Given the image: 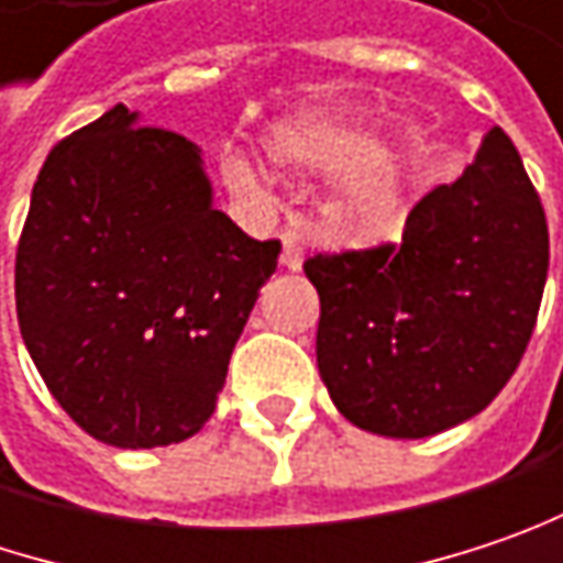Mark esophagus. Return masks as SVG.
Listing matches in <instances>:
<instances>
[{"label": "esophagus", "mask_w": 563, "mask_h": 563, "mask_svg": "<svg viewBox=\"0 0 563 563\" xmlns=\"http://www.w3.org/2000/svg\"><path fill=\"white\" fill-rule=\"evenodd\" d=\"M282 265H285L288 272H301L303 240L298 233H285V240H282Z\"/></svg>", "instance_id": "34e87169"}]
</instances>
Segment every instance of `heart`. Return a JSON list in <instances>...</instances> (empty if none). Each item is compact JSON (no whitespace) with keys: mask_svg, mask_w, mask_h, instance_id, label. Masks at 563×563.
Wrapping results in <instances>:
<instances>
[{"mask_svg":"<svg viewBox=\"0 0 563 563\" xmlns=\"http://www.w3.org/2000/svg\"><path fill=\"white\" fill-rule=\"evenodd\" d=\"M268 153L282 169L336 173V201L362 221L387 227L400 208L404 169L397 156L378 146L365 128L340 121H310L298 128H285L268 141ZM223 176L243 195L262 191L260 166L243 153L223 156Z\"/></svg>","mask_w":563,"mask_h":563,"instance_id":"1","label":"heart"}]
</instances>
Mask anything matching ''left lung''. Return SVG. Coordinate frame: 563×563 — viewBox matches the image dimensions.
<instances>
[{"label": "left lung", "instance_id": "obj_1", "mask_svg": "<svg viewBox=\"0 0 563 563\" xmlns=\"http://www.w3.org/2000/svg\"><path fill=\"white\" fill-rule=\"evenodd\" d=\"M320 295L317 368L365 432L426 439L512 378L548 278V223L519 150L490 128L452 185L422 195L400 250L303 262Z\"/></svg>", "mask_w": 563, "mask_h": 563}]
</instances>
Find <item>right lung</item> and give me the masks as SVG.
<instances>
[{
    "instance_id": "add662e5",
    "label": "right lung",
    "mask_w": 563,
    "mask_h": 563,
    "mask_svg": "<svg viewBox=\"0 0 563 563\" xmlns=\"http://www.w3.org/2000/svg\"><path fill=\"white\" fill-rule=\"evenodd\" d=\"M278 253L214 208L195 143L114 104L34 181L15 256L21 340L99 442H185L218 410Z\"/></svg>"
}]
</instances>
